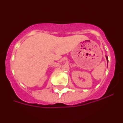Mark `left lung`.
Returning a JSON list of instances; mask_svg holds the SVG:
<instances>
[{
	"mask_svg": "<svg viewBox=\"0 0 123 123\" xmlns=\"http://www.w3.org/2000/svg\"><path fill=\"white\" fill-rule=\"evenodd\" d=\"M106 60H107V63H108V56H106Z\"/></svg>",
	"mask_w": 123,
	"mask_h": 123,
	"instance_id": "obj_1",
	"label": "left lung"
}]
</instances>
